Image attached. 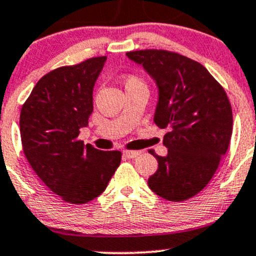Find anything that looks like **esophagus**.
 I'll list each match as a JSON object with an SVG mask.
<instances>
[{
    "label": "esophagus",
    "instance_id": "esophagus-1",
    "mask_svg": "<svg viewBox=\"0 0 256 256\" xmlns=\"http://www.w3.org/2000/svg\"><path fill=\"white\" fill-rule=\"evenodd\" d=\"M140 154L141 151H124L122 154L126 158H135V157H138Z\"/></svg>",
    "mask_w": 256,
    "mask_h": 256
}]
</instances>
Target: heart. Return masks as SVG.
<instances>
[{
	"mask_svg": "<svg viewBox=\"0 0 256 256\" xmlns=\"http://www.w3.org/2000/svg\"><path fill=\"white\" fill-rule=\"evenodd\" d=\"M124 86H125V90L128 89H146V82H144V79H141L140 76H134V74H128L122 80Z\"/></svg>",
	"mask_w": 256,
	"mask_h": 256,
	"instance_id": "obj_1",
	"label": "heart"
}]
</instances>
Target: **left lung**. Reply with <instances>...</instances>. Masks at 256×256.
Listing matches in <instances>:
<instances>
[{
	"instance_id": "obj_1",
	"label": "left lung",
	"mask_w": 256,
	"mask_h": 256,
	"mask_svg": "<svg viewBox=\"0 0 256 256\" xmlns=\"http://www.w3.org/2000/svg\"><path fill=\"white\" fill-rule=\"evenodd\" d=\"M126 56L156 82L158 102L154 121L168 128L162 157L147 183L152 192L172 202L200 193L216 174L233 131V112L223 86L198 62L162 49L128 52Z\"/></svg>"
}]
</instances>
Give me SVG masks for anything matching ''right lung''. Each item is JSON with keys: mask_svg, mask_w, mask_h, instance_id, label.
<instances>
[{"mask_svg": "<svg viewBox=\"0 0 256 256\" xmlns=\"http://www.w3.org/2000/svg\"><path fill=\"white\" fill-rule=\"evenodd\" d=\"M106 56L56 68L42 76L20 116L22 147L33 171L66 202L84 204L102 194L121 162L79 140L92 112V89Z\"/></svg>", "mask_w": 256, "mask_h": 256, "instance_id": "1", "label": "right lung"}]
</instances>
